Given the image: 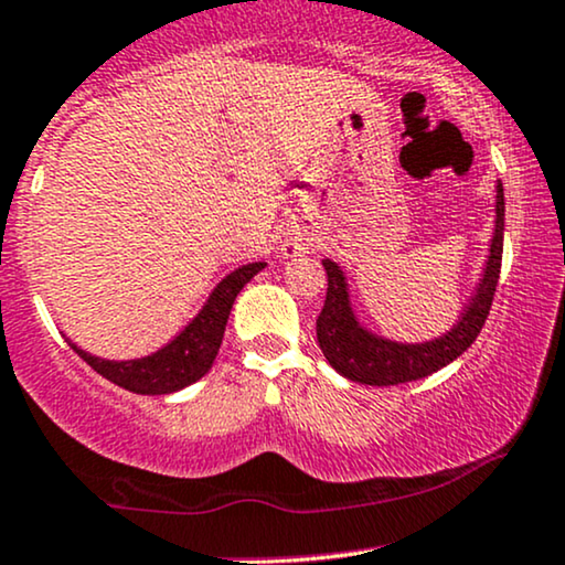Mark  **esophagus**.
Masks as SVG:
<instances>
[{"label":"esophagus","mask_w":565,"mask_h":565,"mask_svg":"<svg viewBox=\"0 0 565 565\" xmlns=\"http://www.w3.org/2000/svg\"><path fill=\"white\" fill-rule=\"evenodd\" d=\"M284 249H287L289 255H297L300 253V249H305V242H302V236H287V242H284Z\"/></svg>","instance_id":"esophagus-1"}]
</instances>
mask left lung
I'll use <instances>...</instances> for the list:
<instances>
[{"mask_svg":"<svg viewBox=\"0 0 565 565\" xmlns=\"http://www.w3.org/2000/svg\"><path fill=\"white\" fill-rule=\"evenodd\" d=\"M498 196H494V234L489 242V255L481 270V278L473 289L471 300L463 305L458 321L450 331L429 342H394V339L379 337L360 326L355 310L350 302V284L342 265L326 257L323 268L329 276L326 302L316 321L318 344L323 358L344 379L371 386H394L445 369L455 358L477 342L481 326H484L489 308H492L494 289H498L500 263H502V231H505V194L498 181Z\"/></svg>","mask_w":565,"mask_h":565,"instance_id":"8db88e82","label":"left lung"}]
</instances>
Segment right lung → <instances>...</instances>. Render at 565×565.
Returning a JSON list of instances; mask_svg holds the SVG:
<instances>
[{"mask_svg":"<svg viewBox=\"0 0 565 565\" xmlns=\"http://www.w3.org/2000/svg\"><path fill=\"white\" fill-rule=\"evenodd\" d=\"M265 263H247L228 274L221 284L213 289L205 308L194 316V321L181 331L179 337L171 339L166 348L158 352L136 360H105L97 355H88L86 350L76 348L67 339L73 350L92 365L99 376L107 382L124 386L128 392L136 394H171L179 392L183 386L200 382L205 373L213 369V360L221 350L223 331H226L228 312L234 308L236 295L244 289L249 278L260 274Z\"/></svg>","mask_w":565,"mask_h":565,"instance_id":"add662e5","label":"right lung"}]
</instances>
